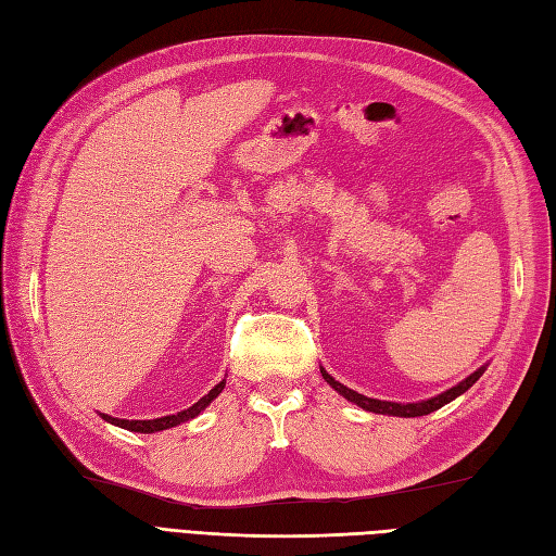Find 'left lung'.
I'll return each instance as SVG.
<instances>
[{
  "label": "left lung",
  "mask_w": 556,
  "mask_h": 556,
  "mask_svg": "<svg viewBox=\"0 0 556 556\" xmlns=\"http://www.w3.org/2000/svg\"><path fill=\"white\" fill-rule=\"evenodd\" d=\"M320 371H323V379H325L329 386H332L339 395H343L346 400L355 402L357 407H363V409L374 412V414H388V416H404V418H412V416H426V414H430V412H434V409L444 407L446 402L456 400V397H458L460 393H465V390H468V388H470L479 377H482V374H484V367H482V369H477L475 374H470V377L465 379V381H460L458 386L448 388L446 393H442V395H438V397H432V400H426V402H412V404H397V402H383V400L365 397V395L355 393V390L346 388L343 383L334 381L332 377H329V374H327L325 369H320Z\"/></svg>",
  "instance_id": "8db88e82"
}]
</instances>
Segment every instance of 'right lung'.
I'll list each match as a JSON object with an SVG mask.
<instances>
[{"label": "right lung", "instance_id": "right-lung-1", "mask_svg": "<svg viewBox=\"0 0 556 556\" xmlns=\"http://www.w3.org/2000/svg\"><path fill=\"white\" fill-rule=\"evenodd\" d=\"M224 383L227 381H219L213 390H210V393L205 395V397H201L197 404H193V407H189V409H185V412H177V414H173V416H161V418H152V421H126V418H114V416H108V414H102V418L108 424H114V426H118V428H126V430H132V432H159V430H168V428H173V426H179V424H185V421H189V418H193V416H199L210 402H213L222 390H224Z\"/></svg>", "mask_w": 556, "mask_h": 556}]
</instances>
